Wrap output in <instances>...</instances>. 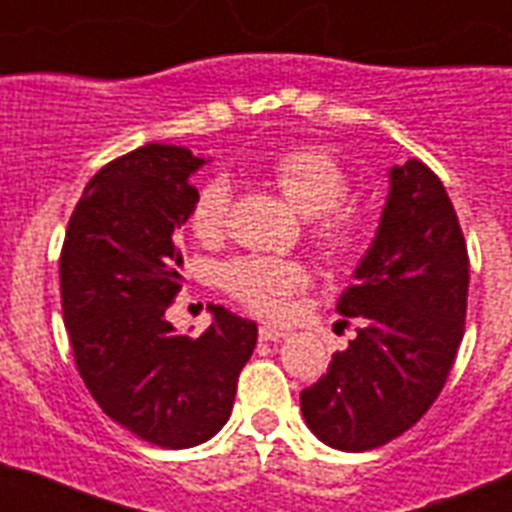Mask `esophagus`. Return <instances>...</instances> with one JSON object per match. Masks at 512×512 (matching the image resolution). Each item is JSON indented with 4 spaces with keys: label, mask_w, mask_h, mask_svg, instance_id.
<instances>
[{
    "label": "esophagus",
    "mask_w": 512,
    "mask_h": 512,
    "mask_svg": "<svg viewBox=\"0 0 512 512\" xmlns=\"http://www.w3.org/2000/svg\"><path fill=\"white\" fill-rule=\"evenodd\" d=\"M284 336H287V330L284 328H277V325H271V323L259 325L261 341H279V338H284Z\"/></svg>",
    "instance_id": "obj_1"
}]
</instances>
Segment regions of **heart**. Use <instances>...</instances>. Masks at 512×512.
I'll return each mask as SVG.
<instances>
[{
	"instance_id": "obj_1",
	"label": "heart",
	"mask_w": 512,
	"mask_h": 512,
	"mask_svg": "<svg viewBox=\"0 0 512 512\" xmlns=\"http://www.w3.org/2000/svg\"><path fill=\"white\" fill-rule=\"evenodd\" d=\"M266 176L287 202L310 217V241L330 264H354L372 241V223L348 197V174L338 158L318 146L284 148L266 164ZM230 215V184L210 176L194 192L189 228L202 243L225 235ZM217 284L246 310L264 318L287 315L292 295L310 284V271L297 259L279 256H235L217 269Z\"/></svg>"
}]
</instances>
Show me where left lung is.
I'll return each instance as SVG.
<instances>
[{"label":"left lung","instance_id":"8db88e82","mask_svg":"<svg viewBox=\"0 0 512 512\" xmlns=\"http://www.w3.org/2000/svg\"><path fill=\"white\" fill-rule=\"evenodd\" d=\"M377 238L338 300L356 338L302 390L310 431L369 451L413 428L454 366L469 295V253L441 179L423 161L392 166Z\"/></svg>","mask_w":512,"mask_h":512}]
</instances>
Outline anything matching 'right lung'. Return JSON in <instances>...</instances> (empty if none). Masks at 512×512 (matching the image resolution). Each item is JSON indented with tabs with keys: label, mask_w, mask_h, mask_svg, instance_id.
I'll return each mask as SVG.
<instances>
[{
	"label": "right lung",
	"mask_w": 512,
	"mask_h": 512,
	"mask_svg": "<svg viewBox=\"0 0 512 512\" xmlns=\"http://www.w3.org/2000/svg\"><path fill=\"white\" fill-rule=\"evenodd\" d=\"M205 164L189 148L148 143L89 179L61 246L63 323L99 408L143 441L189 449L230 418L256 323L212 305L200 338L166 310L182 292L176 230L187 223Z\"/></svg>",
	"instance_id": "1"
}]
</instances>
